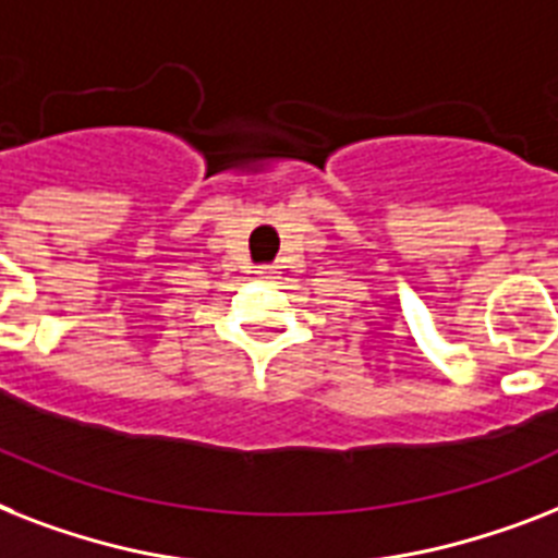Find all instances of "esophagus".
I'll use <instances>...</instances> for the list:
<instances>
[{"instance_id":"obj_1","label":"esophagus","mask_w":558,"mask_h":558,"mask_svg":"<svg viewBox=\"0 0 558 558\" xmlns=\"http://www.w3.org/2000/svg\"><path fill=\"white\" fill-rule=\"evenodd\" d=\"M280 269H283V266H278V264H271V266H260V269H257V275H260V278H278V275H280Z\"/></svg>"}]
</instances>
